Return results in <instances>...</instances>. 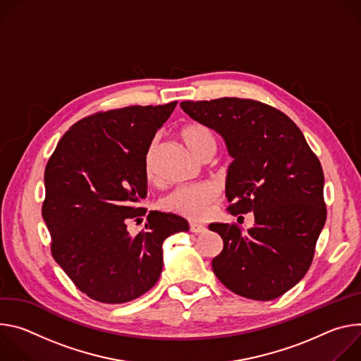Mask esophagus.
Masks as SVG:
<instances>
[{"mask_svg":"<svg viewBox=\"0 0 361 361\" xmlns=\"http://www.w3.org/2000/svg\"><path fill=\"white\" fill-rule=\"evenodd\" d=\"M189 231L193 232V233H202L207 231V226L201 225V224H195V222H190L189 224Z\"/></svg>","mask_w":361,"mask_h":361,"instance_id":"obj_1","label":"esophagus"}]
</instances>
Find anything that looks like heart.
<instances>
[{
    "label": "heart",
    "mask_w": 361,
    "mask_h": 361,
    "mask_svg": "<svg viewBox=\"0 0 361 361\" xmlns=\"http://www.w3.org/2000/svg\"><path fill=\"white\" fill-rule=\"evenodd\" d=\"M180 137L188 145V147L201 159L209 153H215L216 150L218 143L215 133L212 129L199 122L186 123L180 129ZM156 147L157 140L154 139L146 153L145 172L149 179L153 178V159ZM216 188L209 182H204L176 188L162 199L160 205H162L165 211L185 216L188 219H202L208 214L209 207L216 201Z\"/></svg>",
    "instance_id": "b5f03b06"
}]
</instances>
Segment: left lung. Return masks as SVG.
I'll return each instance as SVG.
<instances>
[{
  "instance_id": "obj_1",
  "label": "left lung",
  "mask_w": 361,
  "mask_h": 361,
  "mask_svg": "<svg viewBox=\"0 0 361 361\" xmlns=\"http://www.w3.org/2000/svg\"><path fill=\"white\" fill-rule=\"evenodd\" d=\"M192 118L216 130L233 157L226 176L228 212H254L255 225L211 224L224 248L212 259L219 281L250 300L269 301L307 274L327 208L324 173L293 120L252 99L182 102Z\"/></svg>"
}]
</instances>
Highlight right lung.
I'll list each match as a JSON object with an SVG mask.
<instances>
[{
    "mask_svg": "<svg viewBox=\"0 0 361 361\" xmlns=\"http://www.w3.org/2000/svg\"><path fill=\"white\" fill-rule=\"evenodd\" d=\"M178 102L97 111L60 139L46 171L43 219L51 255L73 284L99 302L122 304L149 291L164 267L162 244L188 221L136 204L147 193L146 153Z\"/></svg>",
    "mask_w": 361,
    "mask_h": 361,
    "instance_id": "right-lung-1",
    "label": "right lung"
}]
</instances>
